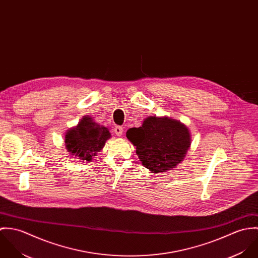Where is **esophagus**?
<instances>
[{"label":"esophagus","mask_w":258,"mask_h":258,"mask_svg":"<svg viewBox=\"0 0 258 258\" xmlns=\"http://www.w3.org/2000/svg\"><path fill=\"white\" fill-rule=\"evenodd\" d=\"M123 131H124V129L121 126H115V128H114V133L116 134V136H121L123 134Z\"/></svg>","instance_id":"obj_1"}]
</instances>
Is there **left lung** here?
Returning <instances> with one entry per match:
<instances>
[{"instance_id": "8db88e82", "label": "left lung", "mask_w": 258, "mask_h": 258, "mask_svg": "<svg viewBox=\"0 0 258 258\" xmlns=\"http://www.w3.org/2000/svg\"><path fill=\"white\" fill-rule=\"evenodd\" d=\"M127 138L136 146L142 164L153 173L173 169L184 159L190 135L181 122L167 117H149L139 128H131Z\"/></svg>"}]
</instances>
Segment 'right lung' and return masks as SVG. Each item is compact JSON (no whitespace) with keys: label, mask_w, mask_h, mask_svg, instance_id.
<instances>
[{"label":"right lung","mask_w":258,"mask_h":258,"mask_svg":"<svg viewBox=\"0 0 258 258\" xmlns=\"http://www.w3.org/2000/svg\"><path fill=\"white\" fill-rule=\"evenodd\" d=\"M110 136L106 127L93 122L89 116H84L76 127L68 131L66 145L73 155L89 162L92 156L104 147Z\"/></svg>","instance_id":"obj_1"}]
</instances>
